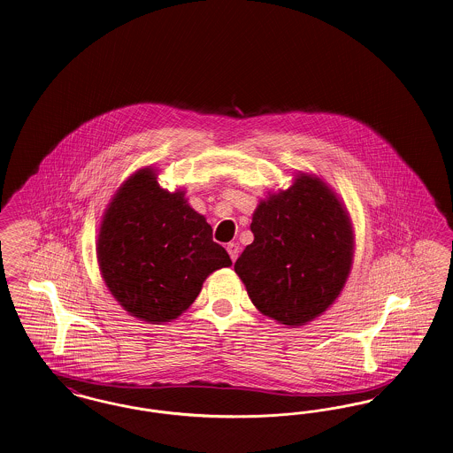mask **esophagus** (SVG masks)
I'll return each instance as SVG.
<instances>
[{"instance_id": "obj_1", "label": "esophagus", "mask_w": 453, "mask_h": 453, "mask_svg": "<svg viewBox=\"0 0 453 453\" xmlns=\"http://www.w3.org/2000/svg\"><path fill=\"white\" fill-rule=\"evenodd\" d=\"M226 250H228V254H230V259H232V261H237L238 254H240V245L235 243V242H232V243L226 245Z\"/></svg>"}]
</instances>
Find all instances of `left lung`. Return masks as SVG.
<instances>
[{"label":"left lung","instance_id":"8db88e82","mask_svg":"<svg viewBox=\"0 0 453 453\" xmlns=\"http://www.w3.org/2000/svg\"><path fill=\"white\" fill-rule=\"evenodd\" d=\"M250 230L235 273L262 315L300 327L333 305L353 267L355 228L324 179L298 172L288 189L267 192Z\"/></svg>","mask_w":453,"mask_h":453}]
</instances>
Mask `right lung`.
<instances>
[{"label": "right lung", "mask_w": 453, "mask_h": 453, "mask_svg": "<svg viewBox=\"0 0 453 453\" xmlns=\"http://www.w3.org/2000/svg\"><path fill=\"white\" fill-rule=\"evenodd\" d=\"M96 261L116 302L148 324L180 317L206 278L232 265L186 191L164 189L153 167L131 173L112 196L98 226Z\"/></svg>", "instance_id": "obj_1"}]
</instances>
